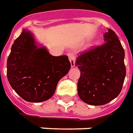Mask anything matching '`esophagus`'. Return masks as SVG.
<instances>
[{
  "label": "esophagus",
  "mask_w": 133,
  "mask_h": 133,
  "mask_svg": "<svg viewBox=\"0 0 133 133\" xmlns=\"http://www.w3.org/2000/svg\"><path fill=\"white\" fill-rule=\"evenodd\" d=\"M69 59L70 61V63H71V66L72 67H74L75 66V55L73 53H69Z\"/></svg>",
  "instance_id": "1"
}]
</instances>
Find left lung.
Masks as SVG:
<instances>
[{
	"mask_svg": "<svg viewBox=\"0 0 133 133\" xmlns=\"http://www.w3.org/2000/svg\"><path fill=\"white\" fill-rule=\"evenodd\" d=\"M105 43L81 52L75 61L81 70L77 93L91 105H102L118 97L126 75L124 50L114 31L104 34Z\"/></svg>",
	"mask_w": 133,
	"mask_h": 133,
	"instance_id": "8db88e82",
	"label": "left lung"
}]
</instances>
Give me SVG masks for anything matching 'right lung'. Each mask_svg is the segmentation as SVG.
I'll list each match as a JSON object with an SVG mask.
<instances>
[{"label":"right lung","instance_id":"obj_1","mask_svg":"<svg viewBox=\"0 0 133 133\" xmlns=\"http://www.w3.org/2000/svg\"><path fill=\"white\" fill-rule=\"evenodd\" d=\"M7 77L15 92L30 102L48 100L71 67L67 56H53L36 45L34 35L24 29L15 40L7 59Z\"/></svg>","mask_w":133,"mask_h":133}]
</instances>
